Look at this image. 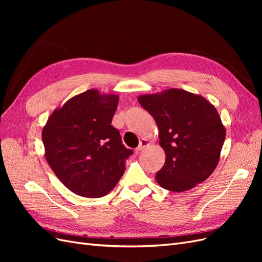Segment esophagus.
Listing matches in <instances>:
<instances>
[{
	"mask_svg": "<svg viewBox=\"0 0 262 262\" xmlns=\"http://www.w3.org/2000/svg\"><path fill=\"white\" fill-rule=\"evenodd\" d=\"M148 145H149V142H148V140H146V139H142V140L140 141V144H139V146L137 147V152H141V150L145 149Z\"/></svg>",
	"mask_w": 262,
	"mask_h": 262,
	"instance_id": "1",
	"label": "esophagus"
}]
</instances>
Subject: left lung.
Segmentation results:
<instances>
[{"label": "left lung", "instance_id": "left-lung-1", "mask_svg": "<svg viewBox=\"0 0 262 262\" xmlns=\"http://www.w3.org/2000/svg\"><path fill=\"white\" fill-rule=\"evenodd\" d=\"M152 115L166 161L156 181L173 192L187 191L216 168L226 136L216 108L204 97L179 89L140 95Z\"/></svg>", "mask_w": 262, "mask_h": 262}]
</instances>
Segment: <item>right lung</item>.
I'll return each mask as SVG.
<instances>
[{"instance_id": "right-lung-1", "label": "right lung", "mask_w": 262, "mask_h": 262, "mask_svg": "<svg viewBox=\"0 0 262 262\" xmlns=\"http://www.w3.org/2000/svg\"><path fill=\"white\" fill-rule=\"evenodd\" d=\"M118 101V95L89 90L55 109L43 126L46 160L62 184L77 195L109 193L133 154L112 125Z\"/></svg>"}]
</instances>
